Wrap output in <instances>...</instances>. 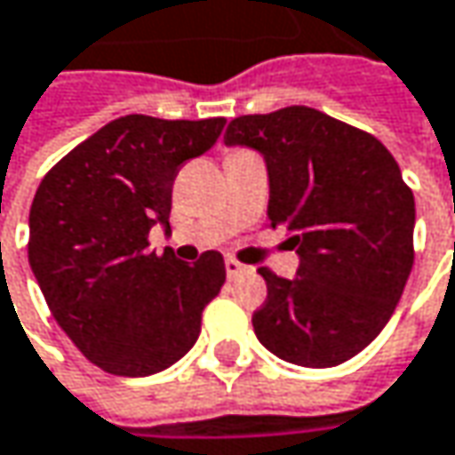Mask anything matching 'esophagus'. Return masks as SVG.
I'll list each match as a JSON object with an SVG mask.
<instances>
[{
  "label": "esophagus",
  "instance_id": "obj_1",
  "mask_svg": "<svg viewBox=\"0 0 455 455\" xmlns=\"http://www.w3.org/2000/svg\"><path fill=\"white\" fill-rule=\"evenodd\" d=\"M246 269H249V267H243L238 259H233V256H228V259H225V272H228V277H230V280H233V277H238V275H243Z\"/></svg>",
  "mask_w": 455,
  "mask_h": 455
}]
</instances>
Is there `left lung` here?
<instances>
[{"instance_id":"1","label":"left lung","mask_w":455,"mask_h":455,"mask_svg":"<svg viewBox=\"0 0 455 455\" xmlns=\"http://www.w3.org/2000/svg\"><path fill=\"white\" fill-rule=\"evenodd\" d=\"M228 146L256 148L269 175V228L301 259L293 280L261 267L259 343L327 370L364 351L393 316L414 264V194L367 131L312 107L230 120Z\"/></svg>"}]
</instances>
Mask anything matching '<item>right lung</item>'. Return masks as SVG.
Wrapping results in <instances>:
<instances>
[{
	"instance_id": "add662e5",
	"label": "right lung",
	"mask_w": 455,
	"mask_h": 455,
	"mask_svg": "<svg viewBox=\"0 0 455 455\" xmlns=\"http://www.w3.org/2000/svg\"><path fill=\"white\" fill-rule=\"evenodd\" d=\"M225 117L125 115L65 154L30 204L28 261L57 324L91 364L120 377L172 367L201 332L225 283L220 251L186 264L148 249L170 233L172 183L209 151Z\"/></svg>"
}]
</instances>
